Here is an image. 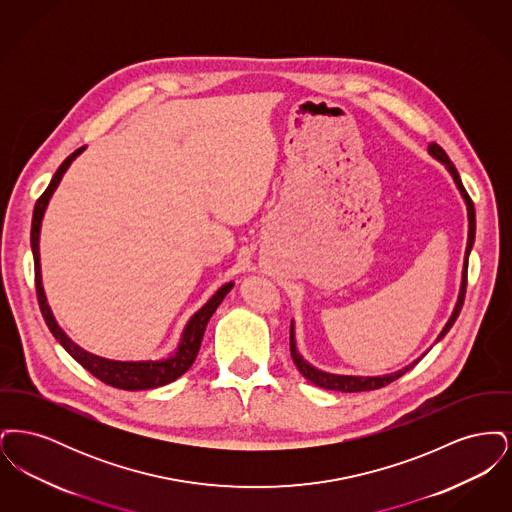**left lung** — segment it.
Returning a JSON list of instances; mask_svg holds the SVG:
<instances>
[{
  "instance_id": "obj_1",
  "label": "left lung",
  "mask_w": 512,
  "mask_h": 512,
  "mask_svg": "<svg viewBox=\"0 0 512 512\" xmlns=\"http://www.w3.org/2000/svg\"><path fill=\"white\" fill-rule=\"evenodd\" d=\"M428 153L434 157V159H438L439 163L447 169V172L451 174V178H453V182H455V186H457V190L461 192L464 199V205H466V215H468V240H466V251H464V265H463V276H461V290H459V297H457V303H455V309H453V313H451V317L447 320V324L443 326V330L439 332L438 343L449 330H451V326L455 324V320L459 317V313H461V309H463L464 303V293H466V270H468V255H470V249H472V245H474V236H476V213H474V203H472V199L468 197L466 194V190H464L463 182H461V176H459V172L455 169V165L451 163V159L447 157V153L438 146V144H430L428 146ZM290 351H292V359L295 366L299 368V372L309 380V382H313L315 386L318 388H324V390H334V391H345V393H355V391H370V390H380V388H384V386H388L391 384L393 380H397V378H401L405 372H409L411 368H413L422 357H418L416 361H413L411 365L403 366V368H399V370H395V372H390V374H382V376H351V374H332V372H324V370H318L317 366L311 365V363H307L305 361V357L297 351V343H295V324H293L292 320V328H290Z\"/></svg>"
}]
</instances>
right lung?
Here are the masks:
<instances>
[{"mask_svg":"<svg viewBox=\"0 0 512 512\" xmlns=\"http://www.w3.org/2000/svg\"><path fill=\"white\" fill-rule=\"evenodd\" d=\"M84 149H86V146L78 147L74 153H71L61 163V167L57 169V172L51 178V182H49L48 190L36 201V207H34L30 245H32V255H34L36 293H38L40 311L44 315V320H46L51 334L55 336V340L65 347V351L73 357L76 363L84 366L90 374H94L103 384L128 391L153 390V388L167 386V384L174 382L176 378H180L190 366L194 365L195 357H197L199 347H201L203 334H205V328H207V322L217 311V307L222 303V299L226 297V293L234 288V282H228V284L220 286L219 290L213 293V297L197 313L192 315V318L188 320V324L182 330V338L178 341V347L172 351L167 359H159V361H117V359H107V357L94 355V353L82 349L78 343H74L53 317V313L49 309L48 299H46L44 286H42L40 230H42V220L46 215L51 195L57 190L59 182L63 180V174L67 172L71 163Z\"/></svg>","mask_w":512,"mask_h":512,"instance_id":"1","label":"right lung"}]
</instances>
